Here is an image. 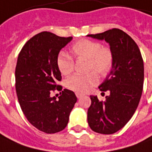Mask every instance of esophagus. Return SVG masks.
Segmentation results:
<instances>
[{"label":"esophagus","instance_id":"34e87169","mask_svg":"<svg viewBox=\"0 0 152 152\" xmlns=\"http://www.w3.org/2000/svg\"><path fill=\"white\" fill-rule=\"evenodd\" d=\"M76 97H77V98H81V97H82L84 95L83 94H81V93H80V92H76Z\"/></svg>","mask_w":152,"mask_h":152}]
</instances>
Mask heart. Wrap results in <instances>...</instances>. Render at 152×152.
Masks as SVG:
<instances>
[{
	"instance_id": "1",
	"label": "heart",
	"mask_w": 152,
	"mask_h": 152,
	"mask_svg": "<svg viewBox=\"0 0 152 152\" xmlns=\"http://www.w3.org/2000/svg\"><path fill=\"white\" fill-rule=\"evenodd\" d=\"M71 53L76 58L88 60V70L96 71L100 76H104L110 71L113 63V55L108 47L102 46L97 42L82 39L71 46ZM57 66L63 76H68L74 70V60L66 52H60L57 57ZM98 82V76L95 71L85 75L76 74L66 81L68 88L77 92H88Z\"/></svg>"
}]
</instances>
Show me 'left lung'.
<instances>
[{"label": "left lung", "mask_w": 152, "mask_h": 152, "mask_svg": "<svg viewBox=\"0 0 152 152\" xmlns=\"http://www.w3.org/2000/svg\"><path fill=\"white\" fill-rule=\"evenodd\" d=\"M88 37L109 44L113 63L109 75L99 86L101 92L109 91L106 100L90 96L87 111L90 128L99 134H111L128 123L138 107L144 83V64L138 45L130 36L118 28Z\"/></svg>", "instance_id": "left-lung-1"}]
</instances>
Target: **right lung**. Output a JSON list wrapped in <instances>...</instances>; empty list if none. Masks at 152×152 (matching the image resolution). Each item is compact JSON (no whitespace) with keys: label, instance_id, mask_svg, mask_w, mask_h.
<instances>
[{"label":"right lung","instance_id":"right-lung-1","mask_svg":"<svg viewBox=\"0 0 152 152\" xmlns=\"http://www.w3.org/2000/svg\"><path fill=\"white\" fill-rule=\"evenodd\" d=\"M72 37H60L50 32L34 35L24 45L18 58L15 78L20 107L28 122L47 134L60 132L66 128L69 116L76 102L75 93L64 89L57 99L51 97L61 73L57 57Z\"/></svg>","mask_w":152,"mask_h":152}]
</instances>
